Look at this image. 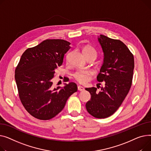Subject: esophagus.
I'll list each match as a JSON object with an SVG mask.
<instances>
[{
    "label": "esophagus",
    "instance_id": "34e87169",
    "mask_svg": "<svg viewBox=\"0 0 151 151\" xmlns=\"http://www.w3.org/2000/svg\"><path fill=\"white\" fill-rule=\"evenodd\" d=\"M77 88H78V90L81 91H82L84 90V88H83V86H81V85H78V86H77Z\"/></svg>",
    "mask_w": 151,
    "mask_h": 151
}]
</instances>
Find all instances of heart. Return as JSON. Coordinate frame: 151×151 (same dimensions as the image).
<instances>
[{
    "label": "heart",
    "instance_id": "heart-1",
    "mask_svg": "<svg viewBox=\"0 0 151 151\" xmlns=\"http://www.w3.org/2000/svg\"><path fill=\"white\" fill-rule=\"evenodd\" d=\"M83 53L85 57L92 54H95L97 57L96 50L90 46H85L83 49ZM93 74V73L89 70H77V72L74 74V77L76 81L80 83L85 84L90 81Z\"/></svg>",
    "mask_w": 151,
    "mask_h": 151
}]
</instances>
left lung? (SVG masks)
Listing matches in <instances>:
<instances>
[{"instance_id": "obj_1", "label": "left lung", "mask_w": 151, "mask_h": 151, "mask_svg": "<svg viewBox=\"0 0 151 151\" xmlns=\"http://www.w3.org/2000/svg\"><path fill=\"white\" fill-rule=\"evenodd\" d=\"M98 41L104 54V63L97 77L105 87L85 88L91 94L86 109L96 118H106L116 111L126 98L132 83L134 57L126 44L119 40L101 35ZM100 87V86H99Z\"/></svg>"}]
</instances>
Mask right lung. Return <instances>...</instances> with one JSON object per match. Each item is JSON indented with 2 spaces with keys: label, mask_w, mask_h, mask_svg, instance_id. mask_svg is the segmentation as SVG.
Masks as SVG:
<instances>
[{
  "label": "right lung",
  "mask_w": 151,
  "mask_h": 151,
  "mask_svg": "<svg viewBox=\"0 0 151 151\" xmlns=\"http://www.w3.org/2000/svg\"><path fill=\"white\" fill-rule=\"evenodd\" d=\"M70 43L63 40H46L27 49L15 69L19 99L32 116L49 120L65 107L69 97L77 91L74 82L63 88L53 86L55 70L62 65ZM69 81L66 78L65 82Z\"/></svg>",
  "instance_id": "add662e5"
}]
</instances>
